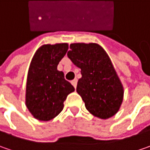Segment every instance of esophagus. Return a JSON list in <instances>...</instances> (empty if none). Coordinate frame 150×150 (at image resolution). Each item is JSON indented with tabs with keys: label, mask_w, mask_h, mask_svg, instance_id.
<instances>
[{
	"label": "esophagus",
	"mask_w": 150,
	"mask_h": 150,
	"mask_svg": "<svg viewBox=\"0 0 150 150\" xmlns=\"http://www.w3.org/2000/svg\"><path fill=\"white\" fill-rule=\"evenodd\" d=\"M71 84L73 85V86L75 88H76V86H77V79H74L72 81H71Z\"/></svg>",
	"instance_id": "obj_1"
}]
</instances>
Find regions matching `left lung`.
I'll list each match as a JSON object with an SVG mask.
<instances>
[{
  "instance_id": "1",
  "label": "left lung",
  "mask_w": 150,
  "mask_h": 150,
  "mask_svg": "<svg viewBox=\"0 0 150 150\" xmlns=\"http://www.w3.org/2000/svg\"><path fill=\"white\" fill-rule=\"evenodd\" d=\"M69 59L81 69L76 91L93 116L108 119L117 113L123 99V86L106 51L99 44L69 45Z\"/></svg>"
}]
</instances>
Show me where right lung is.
Instances as JSON below:
<instances>
[{"label":"right lung","mask_w":150,"mask_h":150,"mask_svg":"<svg viewBox=\"0 0 150 150\" xmlns=\"http://www.w3.org/2000/svg\"><path fill=\"white\" fill-rule=\"evenodd\" d=\"M68 49V43L44 44L32 59L26 86V106L38 120L49 121L57 117L67 96L75 91L62 71L57 69Z\"/></svg>","instance_id":"right-lung-1"}]
</instances>
